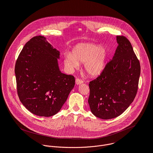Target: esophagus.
I'll use <instances>...</instances> for the list:
<instances>
[{
  "label": "esophagus",
  "mask_w": 153,
  "mask_h": 153,
  "mask_svg": "<svg viewBox=\"0 0 153 153\" xmlns=\"http://www.w3.org/2000/svg\"><path fill=\"white\" fill-rule=\"evenodd\" d=\"M83 83V81L82 80H81V79H79V78L76 79V83L77 85H80V84H82V83Z\"/></svg>",
  "instance_id": "obj_1"
}]
</instances>
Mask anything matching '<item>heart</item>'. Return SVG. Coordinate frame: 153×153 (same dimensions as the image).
I'll list each match as a JSON object with an SVG mask.
<instances>
[{"label":"heart","mask_w":153,"mask_h":153,"mask_svg":"<svg viewBox=\"0 0 153 153\" xmlns=\"http://www.w3.org/2000/svg\"><path fill=\"white\" fill-rule=\"evenodd\" d=\"M107 50L93 43H82L64 55V63L70 68H77L79 63H84L86 73L91 76L99 74L105 67Z\"/></svg>","instance_id":"b5f03b06"}]
</instances>
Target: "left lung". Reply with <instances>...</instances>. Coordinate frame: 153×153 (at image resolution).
I'll use <instances>...</instances> for the list:
<instances>
[{
  "label": "left lung",
  "instance_id": "8db88e82",
  "mask_svg": "<svg viewBox=\"0 0 153 153\" xmlns=\"http://www.w3.org/2000/svg\"><path fill=\"white\" fill-rule=\"evenodd\" d=\"M114 56L100 74L90 82L88 103L92 113L102 119L115 118L133 102L138 90L140 65L129 40L116 37Z\"/></svg>",
  "mask_w": 153,
  "mask_h": 153
}]
</instances>
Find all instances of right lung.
<instances>
[{
    "label": "right lung",
    "mask_w": 153,
    "mask_h": 153,
    "mask_svg": "<svg viewBox=\"0 0 153 153\" xmlns=\"http://www.w3.org/2000/svg\"><path fill=\"white\" fill-rule=\"evenodd\" d=\"M60 53L42 36L27 42L15 65L19 98L33 114L50 117L57 113L75 84L74 77L62 73Z\"/></svg>",
    "instance_id": "obj_1"
}]
</instances>
